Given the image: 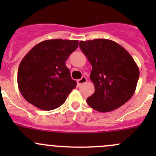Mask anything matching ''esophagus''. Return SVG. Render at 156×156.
Returning a JSON list of instances; mask_svg holds the SVG:
<instances>
[{"label": "esophagus", "mask_w": 156, "mask_h": 156, "mask_svg": "<svg viewBox=\"0 0 156 156\" xmlns=\"http://www.w3.org/2000/svg\"><path fill=\"white\" fill-rule=\"evenodd\" d=\"M87 78H86V77L83 76L82 78H81V79L78 80L77 83H78V86H81V84H84V83L87 82Z\"/></svg>", "instance_id": "1"}]
</instances>
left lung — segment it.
<instances>
[{
  "instance_id": "1",
  "label": "left lung",
  "mask_w": 156,
  "mask_h": 156,
  "mask_svg": "<svg viewBox=\"0 0 156 156\" xmlns=\"http://www.w3.org/2000/svg\"><path fill=\"white\" fill-rule=\"evenodd\" d=\"M79 47L92 66L90 78L95 87L87 99L94 110L108 112L121 107L133 95L140 71L123 47L107 39L81 41Z\"/></svg>"
}]
</instances>
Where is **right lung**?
I'll list each match as a JSON object with an SVG mask.
<instances>
[{
	"instance_id": "obj_1",
	"label": "right lung",
	"mask_w": 156,
	"mask_h": 156,
	"mask_svg": "<svg viewBox=\"0 0 156 156\" xmlns=\"http://www.w3.org/2000/svg\"><path fill=\"white\" fill-rule=\"evenodd\" d=\"M78 46L77 40H46L24 56L18 69L17 82L26 101L46 111L65 103L77 84L71 78L66 61Z\"/></svg>"
}]
</instances>
